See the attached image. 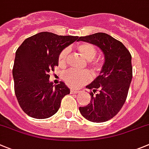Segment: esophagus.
Returning a JSON list of instances; mask_svg holds the SVG:
<instances>
[{
  "label": "esophagus",
  "mask_w": 149,
  "mask_h": 149,
  "mask_svg": "<svg viewBox=\"0 0 149 149\" xmlns=\"http://www.w3.org/2000/svg\"><path fill=\"white\" fill-rule=\"evenodd\" d=\"M70 91H71V93H72V94H77V93H80V91H79V90L73 89V88H71Z\"/></svg>",
  "instance_id": "34e87169"
}]
</instances>
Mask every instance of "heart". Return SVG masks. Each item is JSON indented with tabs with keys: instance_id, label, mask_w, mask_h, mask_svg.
<instances>
[{
	"instance_id": "b5f03b06",
	"label": "heart",
	"mask_w": 149,
	"mask_h": 149,
	"mask_svg": "<svg viewBox=\"0 0 149 149\" xmlns=\"http://www.w3.org/2000/svg\"><path fill=\"white\" fill-rule=\"evenodd\" d=\"M77 49L86 60L90 61V65L95 70L97 71L101 68V63L98 61H93L97 54L96 48L93 45L88 43H80L77 46ZM69 52V48H65L60 53L58 63L61 66H64L66 63ZM63 79L65 84L69 86L77 87L89 82L91 79V74L86 71L81 72L68 71L63 74Z\"/></svg>"
}]
</instances>
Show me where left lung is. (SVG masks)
<instances>
[{
	"label": "left lung",
	"instance_id": "8db88e82",
	"mask_svg": "<svg viewBox=\"0 0 149 149\" xmlns=\"http://www.w3.org/2000/svg\"><path fill=\"white\" fill-rule=\"evenodd\" d=\"M80 40L99 47L104 63L99 75L86 86L92 90L91 101L79 110L91 122H106L119 112L127 97L132 79V55L120 41L108 34L80 37L77 41Z\"/></svg>",
	"mask_w": 149,
	"mask_h": 149
}]
</instances>
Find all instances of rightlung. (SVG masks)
I'll return each mask as SVG.
<instances>
[{"mask_svg":"<svg viewBox=\"0 0 149 149\" xmlns=\"http://www.w3.org/2000/svg\"><path fill=\"white\" fill-rule=\"evenodd\" d=\"M78 36H62L43 32L26 38L15 52L12 75L20 108L30 117L46 119L54 115L70 89L61 82L49 81L50 71L58 65L63 50Z\"/></svg>","mask_w":149,"mask_h":149,"instance_id":"1","label":"right lung"}]
</instances>
